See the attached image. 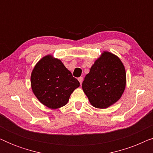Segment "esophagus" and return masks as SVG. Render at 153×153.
<instances>
[{
  "instance_id": "34e87169",
  "label": "esophagus",
  "mask_w": 153,
  "mask_h": 153,
  "mask_svg": "<svg viewBox=\"0 0 153 153\" xmlns=\"http://www.w3.org/2000/svg\"><path fill=\"white\" fill-rule=\"evenodd\" d=\"M78 80H79V83H80V84H81V85L82 84V82H83V77H79V78L78 79Z\"/></svg>"
}]
</instances>
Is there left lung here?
Segmentation results:
<instances>
[{
	"mask_svg": "<svg viewBox=\"0 0 153 153\" xmlns=\"http://www.w3.org/2000/svg\"><path fill=\"white\" fill-rule=\"evenodd\" d=\"M126 86V72L121 60L104 51L85 76L82 89L91 105L106 108L120 99Z\"/></svg>",
	"mask_w": 153,
	"mask_h": 153,
	"instance_id": "left-lung-1",
	"label": "left lung"
}]
</instances>
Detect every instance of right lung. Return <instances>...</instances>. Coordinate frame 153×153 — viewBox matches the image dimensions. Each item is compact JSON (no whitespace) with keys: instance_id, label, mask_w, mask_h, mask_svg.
Returning a JSON list of instances; mask_svg holds the SVG:
<instances>
[{"instance_id":"obj_1","label":"right lung","mask_w":153,"mask_h":153,"mask_svg":"<svg viewBox=\"0 0 153 153\" xmlns=\"http://www.w3.org/2000/svg\"><path fill=\"white\" fill-rule=\"evenodd\" d=\"M33 93L43 105L57 109L68 104L80 83L61 60L48 54L37 62L31 72Z\"/></svg>"}]
</instances>
